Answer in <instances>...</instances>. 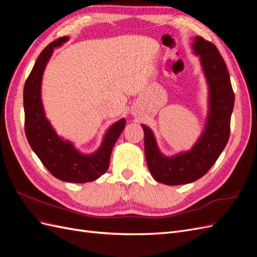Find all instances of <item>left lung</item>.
<instances>
[{
  "label": "left lung",
  "instance_id": "8db88e82",
  "mask_svg": "<svg viewBox=\"0 0 257 257\" xmlns=\"http://www.w3.org/2000/svg\"><path fill=\"white\" fill-rule=\"evenodd\" d=\"M192 50L199 57L208 87V111L204 130L196 143L190 150L168 157L160 150L153 131L142 124L148 168L154 180L167 185L198 180L213 166L229 138L235 95L226 64L215 46L203 37L193 38Z\"/></svg>",
  "mask_w": 257,
  "mask_h": 257
}]
</instances>
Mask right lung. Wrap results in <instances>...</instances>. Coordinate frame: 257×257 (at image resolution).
Returning a JSON list of instances; mask_svg holds the SVG:
<instances>
[{
  "label": "right lung",
  "instance_id": "add662e5",
  "mask_svg": "<svg viewBox=\"0 0 257 257\" xmlns=\"http://www.w3.org/2000/svg\"><path fill=\"white\" fill-rule=\"evenodd\" d=\"M69 40L59 38L46 47L37 58L23 89V108L26 118V135L32 150L52 176L64 182H92L104 175L109 167V160L116 139L125 127L122 118L108 127L102 143L92 153H83L74 143L59 136L46 116L42 99V83L45 68L54 49Z\"/></svg>",
  "mask_w": 257,
  "mask_h": 257
}]
</instances>
